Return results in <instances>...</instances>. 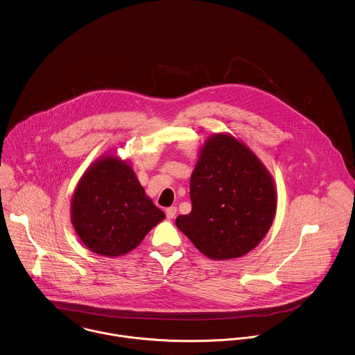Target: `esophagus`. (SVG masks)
Masks as SVG:
<instances>
[{
	"label": "esophagus",
	"mask_w": 355,
	"mask_h": 355,
	"mask_svg": "<svg viewBox=\"0 0 355 355\" xmlns=\"http://www.w3.org/2000/svg\"><path fill=\"white\" fill-rule=\"evenodd\" d=\"M175 214H177V207H174V206H171V207H168V209H166V216L168 218V219H173L174 216H175Z\"/></svg>",
	"instance_id": "1"
}]
</instances>
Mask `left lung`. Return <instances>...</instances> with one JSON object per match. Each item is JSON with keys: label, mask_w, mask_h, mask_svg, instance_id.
I'll return each instance as SVG.
<instances>
[{"label": "left lung", "mask_w": 355, "mask_h": 355, "mask_svg": "<svg viewBox=\"0 0 355 355\" xmlns=\"http://www.w3.org/2000/svg\"><path fill=\"white\" fill-rule=\"evenodd\" d=\"M189 193L192 211L178 215L175 225L214 261L252 251L277 211L272 174L248 145L229 133H215L199 149Z\"/></svg>", "instance_id": "8db88e82"}]
</instances>
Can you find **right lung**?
I'll return each instance as SVG.
<instances>
[{
    "instance_id": "right-lung-1",
    "label": "right lung",
    "mask_w": 355,
    "mask_h": 355,
    "mask_svg": "<svg viewBox=\"0 0 355 355\" xmlns=\"http://www.w3.org/2000/svg\"><path fill=\"white\" fill-rule=\"evenodd\" d=\"M71 223L86 248L103 257L135 250L164 213L146 196L132 164L112 153L94 160L71 198Z\"/></svg>"
}]
</instances>
